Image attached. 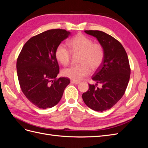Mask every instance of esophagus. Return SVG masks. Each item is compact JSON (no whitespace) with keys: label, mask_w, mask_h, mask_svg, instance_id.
<instances>
[{"label":"esophagus","mask_w":148,"mask_h":148,"mask_svg":"<svg viewBox=\"0 0 148 148\" xmlns=\"http://www.w3.org/2000/svg\"><path fill=\"white\" fill-rule=\"evenodd\" d=\"M70 83H71V84H77L79 83V82H77V81H73V80H71V81H70Z\"/></svg>","instance_id":"1"}]
</instances>
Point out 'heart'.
<instances>
[{
    "mask_svg": "<svg viewBox=\"0 0 148 148\" xmlns=\"http://www.w3.org/2000/svg\"><path fill=\"white\" fill-rule=\"evenodd\" d=\"M70 51L62 44L56 49V57L64 66L69 65L71 60V53H79L78 65L64 69L62 74L65 77L73 81H79L87 76L90 70H96L101 65L104 59V49L99 43L93 41L83 34H77L67 42Z\"/></svg>",
    "mask_w": 148,
    "mask_h": 148,
    "instance_id": "1",
    "label": "heart"
}]
</instances>
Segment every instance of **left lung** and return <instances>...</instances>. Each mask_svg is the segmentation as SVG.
Returning <instances> with one entry per match:
<instances>
[{
	"label": "left lung",
	"instance_id": "obj_1",
	"mask_svg": "<svg viewBox=\"0 0 148 148\" xmlns=\"http://www.w3.org/2000/svg\"><path fill=\"white\" fill-rule=\"evenodd\" d=\"M84 32L96 38L104 49V59L92 77L96 84H89L82 98L90 109L103 112L117 104L124 95L130 77L128 58L121 43L110 35L97 30ZM98 83L102 88L97 87Z\"/></svg>",
	"mask_w": 148,
	"mask_h": 148
}]
</instances>
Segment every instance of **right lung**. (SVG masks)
<instances>
[{
    "label": "right lung",
    "instance_id": "right-lung-1",
    "mask_svg": "<svg viewBox=\"0 0 148 148\" xmlns=\"http://www.w3.org/2000/svg\"><path fill=\"white\" fill-rule=\"evenodd\" d=\"M70 34L65 29L44 31L30 38L17 59L18 78L22 92L39 109L51 108L60 101L68 78L57 79L59 66L56 49Z\"/></svg>",
    "mask_w": 148,
    "mask_h": 148
}]
</instances>
